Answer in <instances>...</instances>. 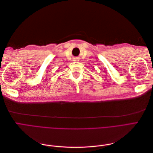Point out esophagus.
I'll list each match as a JSON object with an SVG mask.
<instances>
[{
    "mask_svg": "<svg viewBox=\"0 0 153 153\" xmlns=\"http://www.w3.org/2000/svg\"><path fill=\"white\" fill-rule=\"evenodd\" d=\"M74 61H78V59L76 58V59H75V60H74Z\"/></svg>",
    "mask_w": 153,
    "mask_h": 153,
    "instance_id": "34e87169",
    "label": "esophagus"
}]
</instances>
